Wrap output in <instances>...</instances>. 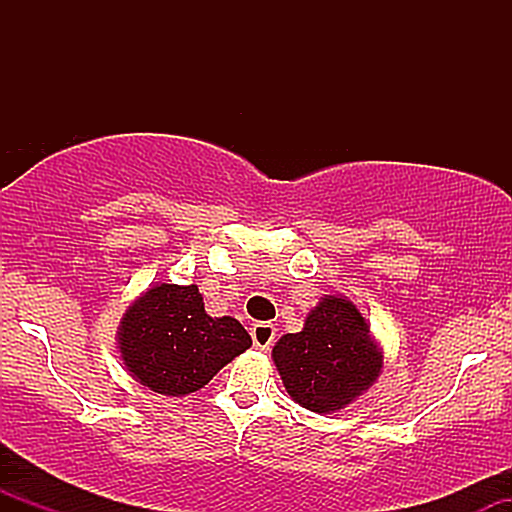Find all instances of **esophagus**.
Listing matches in <instances>:
<instances>
[{
	"label": "esophagus",
	"instance_id": "esophagus-1",
	"mask_svg": "<svg viewBox=\"0 0 512 512\" xmlns=\"http://www.w3.org/2000/svg\"><path fill=\"white\" fill-rule=\"evenodd\" d=\"M250 337H252V344H255L257 349L269 351L276 339V327L269 325V322H255V325L250 327Z\"/></svg>",
	"mask_w": 512,
	"mask_h": 512
}]
</instances>
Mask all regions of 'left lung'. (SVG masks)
<instances>
[{
  "label": "left lung",
  "mask_w": 512,
  "mask_h": 512,
  "mask_svg": "<svg viewBox=\"0 0 512 512\" xmlns=\"http://www.w3.org/2000/svg\"><path fill=\"white\" fill-rule=\"evenodd\" d=\"M286 392L315 414H332L378 380L383 351L366 317L346 296H325L301 332L284 334L272 351Z\"/></svg>",
  "instance_id": "1"
}]
</instances>
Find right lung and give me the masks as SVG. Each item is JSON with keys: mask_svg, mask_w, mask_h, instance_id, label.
Wrapping results in <instances>:
<instances>
[{"mask_svg": "<svg viewBox=\"0 0 512 512\" xmlns=\"http://www.w3.org/2000/svg\"><path fill=\"white\" fill-rule=\"evenodd\" d=\"M252 339L236 317H211L195 284H156L127 308L117 349L134 380L166 397L202 390Z\"/></svg>", "mask_w": 512, "mask_h": 512, "instance_id": "obj_1", "label": "right lung"}]
</instances>
